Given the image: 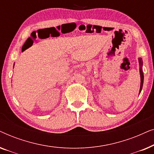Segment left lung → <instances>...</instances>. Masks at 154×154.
Returning a JSON list of instances; mask_svg holds the SVG:
<instances>
[{
	"label": "left lung",
	"mask_w": 154,
	"mask_h": 154,
	"mask_svg": "<svg viewBox=\"0 0 154 154\" xmlns=\"http://www.w3.org/2000/svg\"><path fill=\"white\" fill-rule=\"evenodd\" d=\"M139 62H140V77H141V83H140V92H141L142 91V86H143V82H144V74H143V72H142V59L141 58H139Z\"/></svg>",
	"instance_id": "8db88e82"
}]
</instances>
